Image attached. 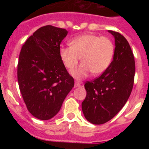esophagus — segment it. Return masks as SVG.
I'll use <instances>...</instances> for the list:
<instances>
[{
    "label": "esophagus",
    "instance_id": "obj_1",
    "mask_svg": "<svg viewBox=\"0 0 149 149\" xmlns=\"http://www.w3.org/2000/svg\"><path fill=\"white\" fill-rule=\"evenodd\" d=\"M81 86V84H80L79 82H75L74 83V87L77 88V87H80Z\"/></svg>",
    "mask_w": 149,
    "mask_h": 149
}]
</instances>
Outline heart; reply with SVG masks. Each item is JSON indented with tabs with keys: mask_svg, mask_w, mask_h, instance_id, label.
<instances>
[{
	"mask_svg": "<svg viewBox=\"0 0 149 149\" xmlns=\"http://www.w3.org/2000/svg\"><path fill=\"white\" fill-rule=\"evenodd\" d=\"M70 47L60 48V57L65 67L72 69L81 60V65L71 72L77 80H83L90 72L95 75L104 73L111 63L114 53L112 41L95 34L77 36L70 42Z\"/></svg>",
	"mask_w": 149,
	"mask_h": 149,
	"instance_id": "b5f03b06",
	"label": "heart"
}]
</instances>
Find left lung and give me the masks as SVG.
<instances>
[{
	"mask_svg": "<svg viewBox=\"0 0 149 149\" xmlns=\"http://www.w3.org/2000/svg\"><path fill=\"white\" fill-rule=\"evenodd\" d=\"M114 36L113 60L99 77L87 81L82 110L86 120L94 125L110 121L125 104L133 89L135 61L127 39L119 33L108 30Z\"/></svg>",
	"mask_w": 149,
	"mask_h": 149,
	"instance_id": "1",
	"label": "left lung"
}]
</instances>
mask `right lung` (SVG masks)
Wrapping results in <instances>:
<instances>
[{
  "mask_svg": "<svg viewBox=\"0 0 149 149\" xmlns=\"http://www.w3.org/2000/svg\"><path fill=\"white\" fill-rule=\"evenodd\" d=\"M67 34L65 29L40 27L27 39L19 54V89L28 111L41 120L57 114L74 85L59 53Z\"/></svg>",
  "mask_w": 149,
  "mask_h": 149,
  "instance_id": "1",
  "label": "right lung"
}]
</instances>
